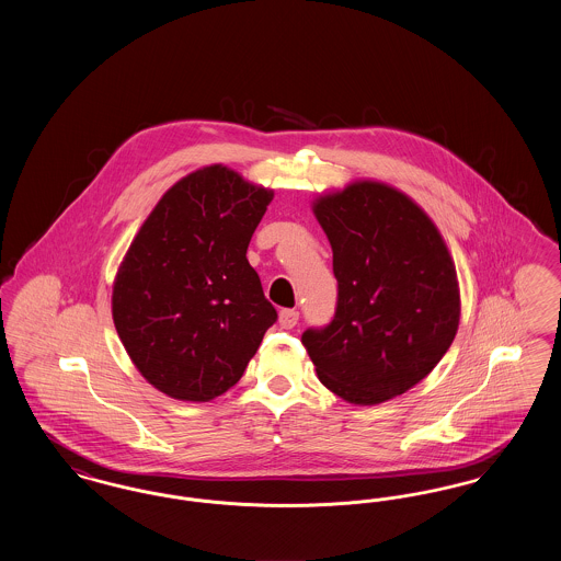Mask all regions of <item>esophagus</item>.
<instances>
[{
    "label": "esophagus",
    "mask_w": 561,
    "mask_h": 561,
    "mask_svg": "<svg viewBox=\"0 0 561 561\" xmlns=\"http://www.w3.org/2000/svg\"><path fill=\"white\" fill-rule=\"evenodd\" d=\"M296 323H298V311H294V309H282L279 311V325L284 330H293Z\"/></svg>",
    "instance_id": "34e87169"
}]
</instances>
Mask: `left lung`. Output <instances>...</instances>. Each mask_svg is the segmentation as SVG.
<instances>
[{"instance_id": "obj_1", "label": "left lung", "mask_w": 561, "mask_h": 561, "mask_svg": "<svg viewBox=\"0 0 561 561\" xmlns=\"http://www.w3.org/2000/svg\"><path fill=\"white\" fill-rule=\"evenodd\" d=\"M311 210L332 245L336 316L302 345L325 389L355 405L393 400L453 345L460 288L437 225L410 195L359 179Z\"/></svg>"}]
</instances>
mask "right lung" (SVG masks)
I'll list each match as a JSON object with an SVG mask.
<instances>
[{
    "instance_id": "right-lung-1",
    "label": "right lung",
    "mask_w": 561,
    "mask_h": 561,
    "mask_svg": "<svg viewBox=\"0 0 561 561\" xmlns=\"http://www.w3.org/2000/svg\"><path fill=\"white\" fill-rule=\"evenodd\" d=\"M273 188L204 165L161 195L113 279L111 313L136 370L172 400L229 391L277 320L248 243Z\"/></svg>"
}]
</instances>
